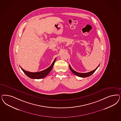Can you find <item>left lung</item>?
I'll return each instance as SVG.
<instances>
[{"label":"left lung","mask_w":121,"mask_h":121,"mask_svg":"<svg viewBox=\"0 0 121 121\" xmlns=\"http://www.w3.org/2000/svg\"><path fill=\"white\" fill-rule=\"evenodd\" d=\"M99 65H99L94 70H93V71L90 72H88V73H78V72H76L75 70H73L72 68V67H71V66H70V65H69V68H70L71 71L73 72V73L76 76H78L79 77H81V78H86V77H89L90 76H91L93 73H94L95 72V71L97 70V69H98V67L99 66Z\"/></svg>","instance_id":"obj_1"}]
</instances>
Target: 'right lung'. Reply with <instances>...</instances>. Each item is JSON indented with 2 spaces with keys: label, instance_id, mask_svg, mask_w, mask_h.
Listing matches in <instances>:
<instances>
[{
  "label": "right lung",
  "instance_id": "add662e5",
  "mask_svg": "<svg viewBox=\"0 0 121 121\" xmlns=\"http://www.w3.org/2000/svg\"><path fill=\"white\" fill-rule=\"evenodd\" d=\"M56 58L53 61V62L52 63V64L47 69H46L43 70L42 71L38 72L32 73V72H28V71L24 70L21 67H20V68L22 70V71H23V73L26 74L27 77H28L29 78H31V79H39L44 78V77L47 76V75L48 74V73H50V72L52 69L53 66L54 65V64L55 62L56 61Z\"/></svg>",
  "mask_w": 121,
  "mask_h": 121
}]
</instances>
